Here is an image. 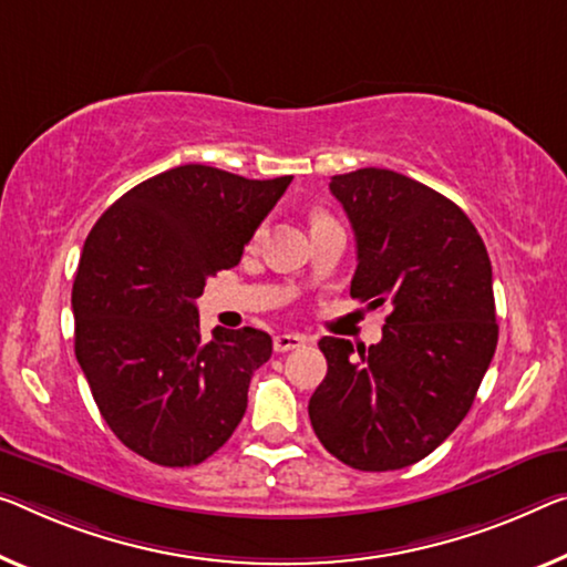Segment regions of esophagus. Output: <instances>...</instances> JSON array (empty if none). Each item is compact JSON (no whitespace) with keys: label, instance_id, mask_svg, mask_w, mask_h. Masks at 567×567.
<instances>
[{"label":"esophagus","instance_id":"34e87169","mask_svg":"<svg viewBox=\"0 0 567 567\" xmlns=\"http://www.w3.org/2000/svg\"><path fill=\"white\" fill-rule=\"evenodd\" d=\"M309 339L303 334H278L274 337V350L276 352H291V350H299V347L307 344Z\"/></svg>","mask_w":567,"mask_h":567}]
</instances>
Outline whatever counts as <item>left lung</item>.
<instances>
[{
  "mask_svg": "<svg viewBox=\"0 0 567 567\" xmlns=\"http://www.w3.org/2000/svg\"><path fill=\"white\" fill-rule=\"evenodd\" d=\"M357 240L352 299L390 313L378 344L324 337L313 433L360 472H393L439 449L472 408L496 337L492 264L458 205L393 169L334 174Z\"/></svg>",
  "mask_w": 567,
  "mask_h": 567,
  "instance_id": "left-lung-1",
  "label": "left lung"
}]
</instances>
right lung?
Listing matches in <instances>:
<instances>
[{
  "mask_svg": "<svg viewBox=\"0 0 567 567\" xmlns=\"http://www.w3.org/2000/svg\"><path fill=\"white\" fill-rule=\"evenodd\" d=\"M291 179L185 164L128 189L85 238L73 284L78 364L109 429L152 464H203L243 421L274 342L254 327L203 337L195 299L238 266Z\"/></svg>",
  "mask_w": 567,
  "mask_h": 567,
  "instance_id": "add662e5",
  "label": "right lung"
}]
</instances>
